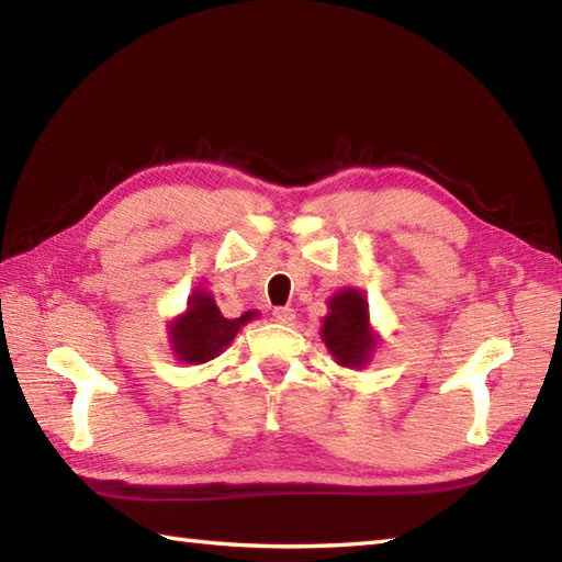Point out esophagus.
Masks as SVG:
<instances>
[{
  "label": "esophagus",
  "instance_id": "esophagus-1",
  "mask_svg": "<svg viewBox=\"0 0 562 562\" xmlns=\"http://www.w3.org/2000/svg\"><path fill=\"white\" fill-rule=\"evenodd\" d=\"M272 318L278 321V324L288 326V324H292V321H294V308H290V306H278V308H274V312H272Z\"/></svg>",
  "mask_w": 562,
  "mask_h": 562
}]
</instances>
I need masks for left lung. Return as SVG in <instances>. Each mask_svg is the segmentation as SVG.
<instances>
[{
  "label": "left lung",
  "mask_w": 562,
  "mask_h": 562,
  "mask_svg": "<svg viewBox=\"0 0 562 562\" xmlns=\"http://www.w3.org/2000/svg\"><path fill=\"white\" fill-rule=\"evenodd\" d=\"M321 338L340 367H364L376 348V336L369 326V304L360 290H340L328 302Z\"/></svg>",
  "instance_id": "1"
}]
</instances>
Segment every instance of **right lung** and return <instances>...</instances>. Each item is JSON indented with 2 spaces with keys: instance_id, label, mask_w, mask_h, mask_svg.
<instances>
[{
  "instance_id": "right-lung-1",
  "label": "right lung",
  "mask_w": 562,
  "mask_h": 562,
  "mask_svg": "<svg viewBox=\"0 0 562 562\" xmlns=\"http://www.w3.org/2000/svg\"><path fill=\"white\" fill-rule=\"evenodd\" d=\"M256 316L258 312H246L238 318H224L212 294L195 290L188 296L186 314L173 318L169 326L173 355L186 364H205L236 338L238 328Z\"/></svg>"
}]
</instances>
